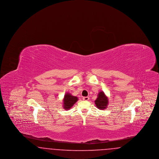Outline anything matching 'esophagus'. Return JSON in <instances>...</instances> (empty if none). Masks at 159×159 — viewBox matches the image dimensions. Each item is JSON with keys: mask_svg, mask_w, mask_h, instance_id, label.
<instances>
[{"mask_svg": "<svg viewBox=\"0 0 159 159\" xmlns=\"http://www.w3.org/2000/svg\"><path fill=\"white\" fill-rule=\"evenodd\" d=\"M83 99L84 101H88L89 99V97H84L83 98Z\"/></svg>", "mask_w": 159, "mask_h": 159, "instance_id": "esophagus-1", "label": "esophagus"}]
</instances>
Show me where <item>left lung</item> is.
I'll return each mask as SVG.
<instances>
[{"label": "left lung", "instance_id": "8db88e82", "mask_svg": "<svg viewBox=\"0 0 159 159\" xmlns=\"http://www.w3.org/2000/svg\"><path fill=\"white\" fill-rule=\"evenodd\" d=\"M95 104L99 110H104L107 108L108 104V99L103 91L99 92L98 98L95 101Z\"/></svg>", "mask_w": 159, "mask_h": 159}]
</instances>
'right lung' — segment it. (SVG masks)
<instances>
[{
	"label": "right lung",
	"instance_id": "add662e5",
	"mask_svg": "<svg viewBox=\"0 0 159 159\" xmlns=\"http://www.w3.org/2000/svg\"><path fill=\"white\" fill-rule=\"evenodd\" d=\"M77 100L78 98L77 97L73 96L71 94L68 93H66L63 99V108L66 110H70V108L72 107V106L76 103Z\"/></svg>",
	"mask_w": 159,
	"mask_h": 159
}]
</instances>
